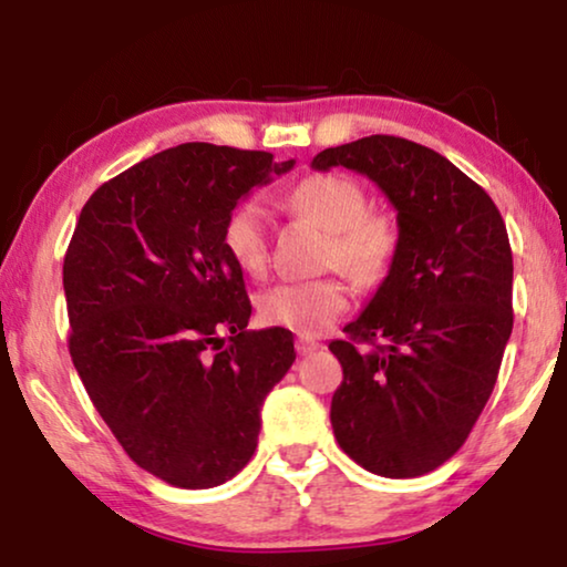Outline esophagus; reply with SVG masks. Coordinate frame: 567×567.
<instances>
[{"mask_svg": "<svg viewBox=\"0 0 567 567\" xmlns=\"http://www.w3.org/2000/svg\"><path fill=\"white\" fill-rule=\"evenodd\" d=\"M317 348H320V343H317V340H312V338H305L301 336L299 340H297V353L299 355H312Z\"/></svg>", "mask_w": 567, "mask_h": 567, "instance_id": "esophagus-1", "label": "esophagus"}]
</instances>
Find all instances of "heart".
I'll list each match as a JSON object with an SVG mask.
<instances>
[{
    "instance_id": "heart-1",
    "label": "heart",
    "mask_w": 567,
    "mask_h": 567,
    "mask_svg": "<svg viewBox=\"0 0 567 567\" xmlns=\"http://www.w3.org/2000/svg\"><path fill=\"white\" fill-rule=\"evenodd\" d=\"M293 212L309 216L330 231L328 260L338 262L359 284L382 281L398 252V227L382 212H367V193L353 177L317 173L289 193ZM224 250L237 268L258 276L268 266V216L260 200L231 208L221 231ZM348 286L340 276L281 281L260 293L262 322L320 336L346 312Z\"/></svg>"
}]
</instances>
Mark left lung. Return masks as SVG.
<instances>
[{
	"label": "left lung",
	"instance_id": "8db88e82",
	"mask_svg": "<svg viewBox=\"0 0 567 567\" xmlns=\"http://www.w3.org/2000/svg\"><path fill=\"white\" fill-rule=\"evenodd\" d=\"M315 169L367 175L398 212V252L330 351L343 367L330 423L382 477H417L460 452L491 398L514 328V258L493 198L429 146L367 136Z\"/></svg>",
	"mask_w": 567,
	"mask_h": 567
}]
</instances>
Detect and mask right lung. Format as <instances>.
<instances>
[{"label":"right lung","instance_id":"1","mask_svg":"<svg viewBox=\"0 0 567 567\" xmlns=\"http://www.w3.org/2000/svg\"><path fill=\"white\" fill-rule=\"evenodd\" d=\"M293 167L190 142L100 185L64 258L69 353L138 467L185 491L227 483L258 446L260 408L291 369L286 328L247 330L231 208Z\"/></svg>","mask_w":567,"mask_h":567}]
</instances>
